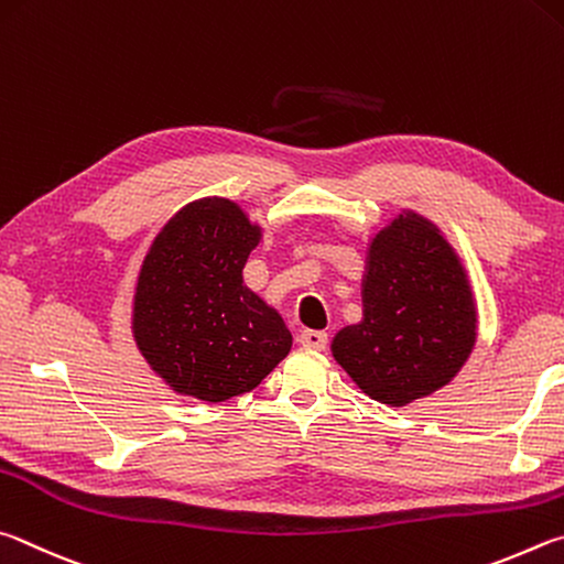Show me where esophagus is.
I'll list each match as a JSON object with an SVG mask.
<instances>
[{"mask_svg":"<svg viewBox=\"0 0 564 564\" xmlns=\"http://www.w3.org/2000/svg\"><path fill=\"white\" fill-rule=\"evenodd\" d=\"M300 344H302V347H307V349L322 351V349H327L329 334L327 332H319V329H304L300 334Z\"/></svg>","mask_w":564,"mask_h":564,"instance_id":"34e87169","label":"esophagus"}]
</instances>
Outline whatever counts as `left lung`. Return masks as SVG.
<instances>
[{
	"instance_id": "1",
	"label": "left lung",
	"mask_w": 564,
	"mask_h": 564,
	"mask_svg": "<svg viewBox=\"0 0 564 564\" xmlns=\"http://www.w3.org/2000/svg\"><path fill=\"white\" fill-rule=\"evenodd\" d=\"M476 344L466 272L441 232L401 215L369 250L364 322L344 327L332 351L373 401L403 406L456 377Z\"/></svg>"
}]
</instances>
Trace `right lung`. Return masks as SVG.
Instances as JSON below:
<instances>
[{
	"label": "right lung",
	"mask_w": 564,
	"mask_h": 564,
	"mask_svg": "<svg viewBox=\"0 0 564 564\" xmlns=\"http://www.w3.org/2000/svg\"><path fill=\"white\" fill-rule=\"evenodd\" d=\"M260 230L223 197L185 205L138 276L133 334L175 391L227 401L252 391L290 354L280 314L242 284Z\"/></svg>",
	"instance_id": "obj_1"
}]
</instances>
